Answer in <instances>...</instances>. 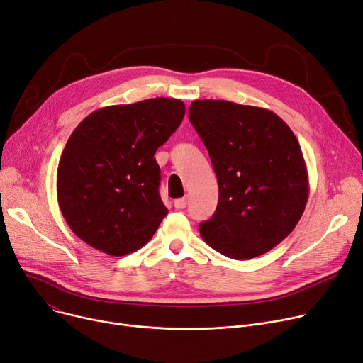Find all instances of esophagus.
<instances>
[{
	"label": "esophagus",
	"mask_w": 363,
	"mask_h": 363,
	"mask_svg": "<svg viewBox=\"0 0 363 363\" xmlns=\"http://www.w3.org/2000/svg\"><path fill=\"white\" fill-rule=\"evenodd\" d=\"M186 205H187V198H186V196L179 198V199H176V201H174V206H176L177 210H183V208H186Z\"/></svg>",
	"instance_id": "obj_1"
}]
</instances>
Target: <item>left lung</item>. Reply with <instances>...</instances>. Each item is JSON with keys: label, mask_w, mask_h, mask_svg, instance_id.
Segmentation results:
<instances>
[{"label": "left lung", "mask_w": 363, "mask_h": 363, "mask_svg": "<svg viewBox=\"0 0 363 363\" xmlns=\"http://www.w3.org/2000/svg\"><path fill=\"white\" fill-rule=\"evenodd\" d=\"M189 119L208 149L218 183L202 239L235 260L262 255L294 230L308 198L297 137L274 112L228 100H195Z\"/></svg>", "instance_id": "left-lung-1"}]
</instances>
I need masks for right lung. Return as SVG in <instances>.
<instances>
[{
  "label": "right lung",
  "instance_id": "obj_1",
  "mask_svg": "<svg viewBox=\"0 0 363 363\" xmlns=\"http://www.w3.org/2000/svg\"><path fill=\"white\" fill-rule=\"evenodd\" d=\"M186 113L177 99L113 105L84 118L62 152L57 202L67 226L113 257L145 247L168 210L155 152Z\"/></svg>",
  "mask_w": 363,
  "mask_h": 363
}]
</instances>
